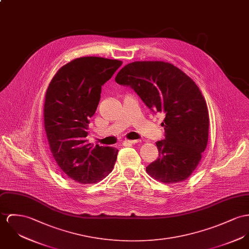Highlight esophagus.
Here are the masks:
<instances>
[{
	"label": "esophagus",
	"mask_w": 249,
	"mask_h": 249,
	"mask_svg": "<svg viewBox=\"0 0 249 249\" xmlns=\"http://www.w3.org/2000/svg\"><path fill=\"white\" fill-rule=\"evenodd\" d=\"M138 142V140H125L123 142L124 145H132V144H136Z\"/></svg>",
	"instance_id": "1"
}]
</instances>
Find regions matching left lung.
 Masks as SVG:
<instances>
[{
	"mask_svg": "<svg viewBox=\"0 0 249 249\" xmlns=\"http://www.w3.org/2000/svg\"><path fill=\"white\" fill-rule=\"evenodd\" d=\"M115 81L130 86L147 107L165 115V139L156 142L159 156L146 168L147 173L165 184L189 178L207 148L210 126L207 103L195 82L164 61L129 63Z\"/></svg>",
	"mask_w": 249,
	"mask_h": 249,
	"instance_id": "left-lung-1",
	"label": "left lung"
}]
</instances>
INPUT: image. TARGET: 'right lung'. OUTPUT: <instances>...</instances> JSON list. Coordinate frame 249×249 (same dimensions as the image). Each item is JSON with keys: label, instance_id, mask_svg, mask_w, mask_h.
Returning a JSON list of instances; mask_svg holds the SVG:
<instances>
[{"label": "right lung", "instance_id": "right-lung-1", "mask_svg": "<svg viewBox=\"0 0 249 249\" xmlns=\"http://www.w3.org/2000/svg\"><path fill=\"white\" fill-rule=\"evenodd\" d=\"M121 64L117 59L77 57L57 70L46 90L43 120L51 153L60 170L77 183H96L114 169L118 150L93 147L85 137L101 86Z\"/></svg>", "mask_w": 249, "mask_h": 249}]
</instances>
